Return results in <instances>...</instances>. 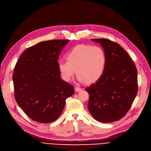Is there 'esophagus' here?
Instances as JSON below:
<instances>
[{
    "label": "esophagus",
    "instance_id": "obj_1",
    "mask_svg": "<svg viewBox=\"0 0 151 151\" xmlns=\"http://www.w3.org/2000/svg\"><path fill=\"white\" fill-rule=\"evenodd\" d=\"M75 91H81V90H82V88H80V87L75 86Z\"/></svg>",
    "mask_w": 151,
    "mask_h": 151
}]
</instances>
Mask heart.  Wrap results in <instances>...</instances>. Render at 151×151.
<instances>
[{
    "label": "heart",
    "mask_w": 151,
    "mask_h": 151,
    "mask_svg": "<svg viewBox=\"0 0 151 151\" xmlns=\"http://www.w3.org/2000/svg\"><path fill=\"white\" fill-rule=\"evenodd\" d=\"M67 61L61 60L58 68L64 80L69 81L75 74L80 81L93 83L104 73L107 57L103 48L88 45L74 47L66 55ZM76 70H75V69Z\"/></svg>",
    "instance_id": "heart-1"
}]
</instances>
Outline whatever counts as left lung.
Returning a JSON list of instances; mask_svg holds the SVG:
<instances>
[{
	"label": "left lung",
	"instance_id": "left-lung-1",
	"mask_svg": "<svg viewBox=\"0 0 151 151\" xmlns=\"http://www.w3.org/2000/svg\"><path fill=\"white\" fill-rule=\"evenodd\" d=\"M99 42L106 57L104 73L86 88L89 94L88 109L101 122H112L127 114L138 91L137 70L127 51L107 39H91Z\"/></svg>",
	"mask_w": 151,
	"mask_h": 151
}]
</instances>
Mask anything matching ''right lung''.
Here are the masks:
<instances>
[{
	"mask_svg": "<svg viewBox=\"0 0 151 151\" xmlns=\"http://www.w3.org/2000/svg\"><path fill=\"white\" fill-rule=\"evenodd\" d=\"M69 40L42 41L24 51L12 75L14 97L29 117L40 123L59 117L74 87L61 80L58 57Z\"/></svg>",
	"mask_w": 151,
	"mask_h": 151,
	"instance_id": "add662e5",
	"label": "right lung"
}]
</instances>
